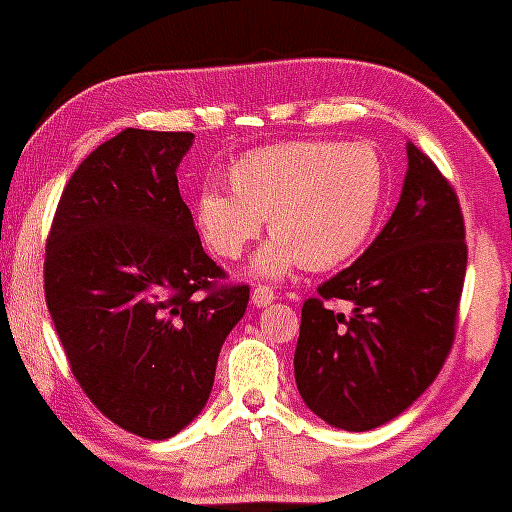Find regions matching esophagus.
<instances>
[{
    "mask_svg": "<svg viewBox=\"0 0 512 512\" xmlns=\"http://www.w3.org/2000/svg\"><path fill=\"white\" fill-rule=\"evenodd\" d=\"M274 291L267 289V286H257L255 291H252V305L255 308H267V305L274 303Z\"/></svg>",
    "mask_w": 512,
    "mask_h": 512,
    "instance_id": "1",
    "label": "esophagus"
}]
</instances>
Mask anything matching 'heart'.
Here are the masks:
<instances>
[{
    "instance_id": "heart-1",
    "label": "heart",
    "mask_w": 512,
    "mask_h": 512,
    "mask_svg": "<svg viewBox=\"0 0 512 512\" xmlns=\"http://www.w3.org/2000/svg\"><path fill=\"white\" fill-rule=\"evenodd\" d=\"M228 175L233 192L204 187L197 195V231L214 255L238 260L269 219L274 236L252 257L257 279L349 262L373 236L387 192L385 163L368 144L264 146Z\"/></svg>"
}]
</instances>
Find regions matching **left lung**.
I'll return each mask as SVG.
<instances>
[{
  "instance_id": "1",
  "label": "left lung",
  "mask_w": 512,
  "mask_h": 512,
  "mask_svg": "<svg viewBox=\"0 0 512 512\" xmlns=\"http://www.w3.org/2000/svg\"><path fill=\"white\" fill-rule=\"evenodd\" d=\"M467 245L460 202L424 151L407 142V175L390 221L301 313L293 373L325 424L370 431L397 419L436 380L455 339ZM325 300H346L334 314Z\"/></svg>"
}]
</instances>
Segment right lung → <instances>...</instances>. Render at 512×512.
Listing matches in <instances>:
<instances>
[{
	"mask_svg": "<svg viewBox=\"0 0 512 512\" xmlns=\"http://www.w3.org/2000/svg\"><path fill=\"white\" fill-rule=\"evenodd\" d=\"M192 132L122 129L74 170L45 255V301L74 378L113 424L166 440L207 407L250 301L221 286L178 190ZM199 290H207L202 297Z\"/></svg>",
	"mask_w": 512,
	"mask_h": 512,
	"instance_id": "1",
	"label": "right lung"
}]
</instances>
